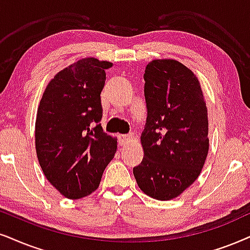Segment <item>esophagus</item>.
I'll use <instances>...</instances> for the list:
<instances>
[{"label": "esophagus", "instance_id": "34e87169", "mask_svg": "<svg viewBox=\"0 0 250 250\" xmlns=\"http://www.w3.org/2000/svg\"><path fill=\"white\" fill-rule=\"evenodd\" d=\"M132 137L134 136L132 135H129V136H119V143L121 146H125V145L129 144L132 140Z\"/></svg>", "mask_w": 250, "mask_h": 250}]
</instances>
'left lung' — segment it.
Wrapping results in <instances>:
<instances>
[{"label":"left lung","mask_w":250,"mask_h":250,"mask_svg":"<svg viewBox=\"0 0 250 250\" xmlns=\"http://www.w3.org/2000/svg\"><path fill=\"white\" fill-rule=\"evenodd\" d=\"M144 80V157L132 172L144 194L168 201L190 187L207 160V103L198 78L176 60H152L145 68Z\"/></svg>","instance_id":"8db88e82"}]
</instances>
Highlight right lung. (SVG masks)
<instances>
[{
    "label": "right lung",
    "instance_id": "1",
    "mask_svg": "<svg viewBox=\"0 0 250 250\" xmlns=\"http://www.w3.org/2000/svg\"><path fill=\"white\" fill-rule=\"evenodd\" d=\"M109 61L85 58L62 69L43 91L36 119V151L46 179L70 200L90 195L118 148L104 132L102 93Z\"/></svg>",
    "mask_w": 250,
    "mask_h": 250
}]
</instances>
